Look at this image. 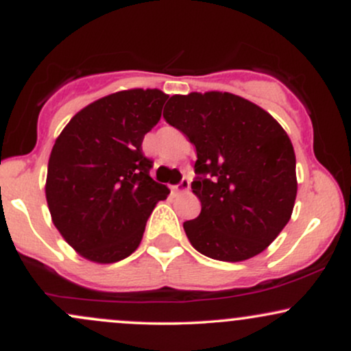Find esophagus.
Returning a JSON list of instances; mask_svg holds the SVG:
<instances>
[{
	"instance_id": "obj_1",
	"label": "esophagus",
	"mask_w": 351,
	"mask_h": 351,
	"mask_svg": "<svg viewBox=\"0 0 351 351\" xmlns=\"http://www.w3.org/2000/svg\"><path fill=\"white\" fill-rule=\"evenodd\" d=\"M188 189H189V180L183 178L178 184H175V186H173V193H186Z\"/></svg>"
}]
</instances>
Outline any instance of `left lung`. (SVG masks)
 Returning <instances> with one entry per match:
<instances>
[{"mask_svg":"<svg viewBox=\"0 0 351 351\" xmlns=\"http://www.w3.org/2000/svg\"><path fill=\"white\" fill-rule=\"evenodd\" d=\"M168 123L196 147L191 189L201 201L183 223L196 251L239 263L263 252L289 223L297 196L295 153L272 115L239 95H173Z\"/></svg>","mask_w":351,"mask_h":351,"instance_id":"obj_1","label":"left lung"}]
</instances>
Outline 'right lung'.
I'll return each mask as SVG.
<instances>
[{"label": "right lung", "mask_w": 351, "mask_h": 351, "mask_svg": "<svg viewBox=\"0 0 351 351\" xmlns=\"http://www.w3.org/2000/svg\"><path fill=\"white\" fill-rule=\"evenodd\" d=\"M168 95L132 88L95 100L75 114L52 147L46 199L54 226L88 261L130 256L158 201L170 195L150 176L142 142Z\"/></svg>", "instance_id": "1"}]
</instances>
